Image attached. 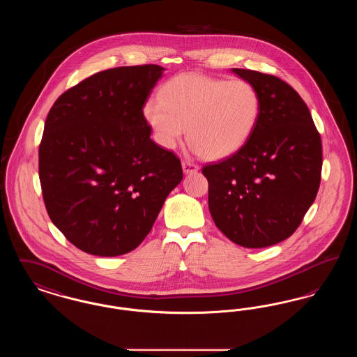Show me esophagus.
Listing matches in <instances>:
<instances>
[{"mask_svg":"<svg viewBox=\"0 0 357 357\" xmlns=\"http://www.w3.org/2000/svg\"><path fill=\"white\" fill-rule=\"evenodd\" d=\"M182 169L185 171V174H192V172H197V171L199 170L198 165H195V163H192L190 160H183L182 162Z\"/></svg>","mask_w":357,"mask_h":357,"instance_id":"obj_1","label":"esophagus"}]
</instances>
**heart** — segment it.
<instances>
[{
  "label": "heart",
  "mask_w": 357,
  "mask_h": 357,
  "mask_svg": "<svg viewBox=\"0 0 357 357\" xmlns=\"http://www.w3.org/2000/svg\"><path fill=\"white\" fill-rule=\"evenodd\" d=\"M155 140L172 149L185 135L207 159L238 151L252 136L261 115V96L245 79L225 80L201 73L172 77L143 107Z\"/></svg>",
  "instance_id": "obj_1"
}]
</instances>
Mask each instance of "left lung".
Wrapping results in <instances>:
<instances>
[{
  "mask_svg": "<svg viewBox=\"0 0 357 357\" xmlns=\"http://www.w3.org/2000/svg\"><path fill=\"white\" fill-rule=\"evenodd\" d=\"M255 85L261 115L237 153L206 165L208 208L222 233L243 248H266L290 237L314 202L321 137L301 96L284 80L233 68Z\"/></svg>",
  "mask_w": 357,
  "mask_h": 357,
  "instance_id": "left-lung-1",
  "label": "left lung"
}]
</instances>
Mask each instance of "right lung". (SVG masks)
I'll return each instance as SVG.
<instances>
[{
	"instance_id": "1",
	"label": "right lung",
	"mask_w": 357,
	"mask_h": 357,
	"mask_svg": "<svg viewBox=\"0 0 357 357\" xmlns=\"http://www.w3.org/2000/svg\"><path fill=\"white\" fill-rule=\"evenodd\" d=\"M165 68L118 67L86 77L56 102L38 149L48 215L85 253L132 252L183 178L179 158L151 140L143 115Z\"/></svg>"
}]
</instances>
